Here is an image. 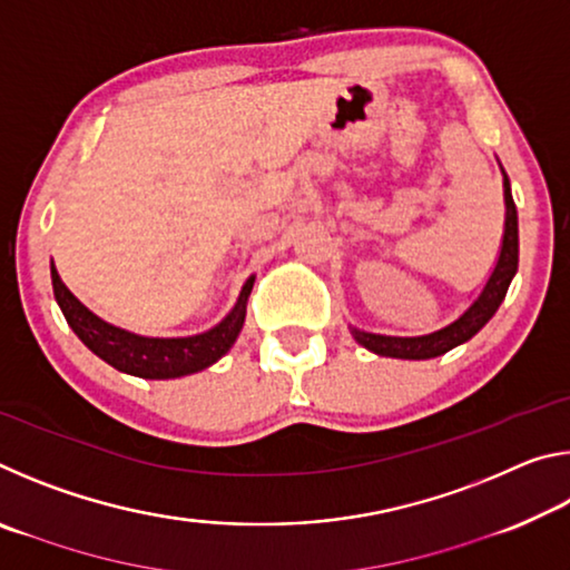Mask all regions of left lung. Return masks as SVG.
I'll return each instance as SVG.
<instances>
[{
    "label": "left lung",
    "instance_id": "1",
    "mask_svg": "<svg viewBox=\"0 0 570 570\" xmlns=\"http://www.w3.org/2000/svg\"><path fill=\"white\" fill-rule=\"evenodd\" d=\"M503 186H505L503 248H500L498 264L493 268V274H490L485 288H482L480 296L475 298V304H472L458 322H452L440 332H432L424 336H384V334L352 330L356 342L366 346L370 352L382 354V356H397V360H432V356L445 354L452 350V346L472 340L482 326L493 320V314L498 312V306L503 304L508 286L518 272V210L513 204V196H510L508 176Z\"/></svg>",
    "mask_w": 570,
    "mask_h": 570
}]
</instances>
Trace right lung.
I'll return each instance as SVG.
<instances>
[{
	"instance_id": "obj_1",
	"label": "right lung",
	"mask_w": 570,
	"mask_h": 570,
	"mask_svg": "<svg viewBox=\"0 0 570 570\" xmlns=\"http://www.w3.org/2000/svg\"><path fill=\"white\" fill-rule=\"evenodd\" d=\"M50 272L57 304H60L67 324L72 326V332L80 336L85 346H90L100 360L112 364L115 370L146 380L183 377V374L200 372L220 360L230 350V344L236 342L240 326H244L246 302L250 288H254V276H250L240 288L236 306L214 330L196 336H183V340H150V336L130 334L98 320L70 294L55 264L50 266Z\"/></svg>"
}]
</instances>
